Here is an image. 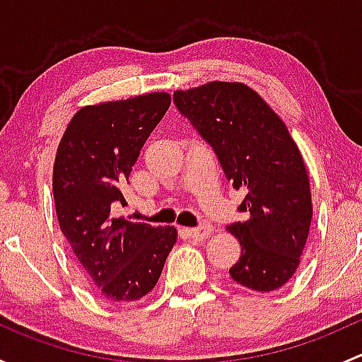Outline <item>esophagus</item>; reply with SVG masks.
Wrapping results in <instances>:
<instances>
[{
    "instance_id": "obj_1",
    "label": "esophagus",
    "mask_w": 362,
    "mask_h": 362,
    "mask_svg": "<svg viewBox=\"0 0 362 362\" xmlns=\"http://www.w3.org/2000/svg\"><path fill=\"white\" fill-rule=\"evenodd\" d=\"M210 233H211V226L210 224H203V226H199V228L187 229V235L191 236V238H194V240L208 238V235H210Z\"/></svg>"
}]
</instances>
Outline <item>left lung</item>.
<instances>
[{
  "label": "left lung",
  "mask_w": 362,
  "mask_h": 362,
  "mask_svg": "<svg viewBox=\"0 0 362 362\" xmlns=\"http://www.w3.org/2000/svg\"><path fill=\"white\" fill-rule=\"evenodd\" d=\"M177 108L214 147L233 189L245 192L247 221L228 226L242 255L229 275L240 286L272 293L301 262L312 224L305 160L284 120L242 82L175 90Z\"/></svg>",
  "instance_id": "left-lung-1"
}]
</instances>
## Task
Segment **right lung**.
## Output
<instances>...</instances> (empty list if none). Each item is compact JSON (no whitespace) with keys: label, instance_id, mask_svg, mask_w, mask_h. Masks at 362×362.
Returning <instances> with one entry per match:
<instances>
[{"label":"right lung","instance_id":"obj_1","mask_svg":"<svg viewBox=\"0 0 362 362\" xmlns=\"http://www.w3.org/2000/svg\"><path fill=\"white\" fill-rule=\"evenodd\" d=\"M171 105L168 93L82 107L57 145L52 192L63 235L93 284L108 303L136 301L158 284L177 242L173 226L113 217L141 147Z\"/></svg>","mask_w":362,"mask_h":362}]
</instances>
